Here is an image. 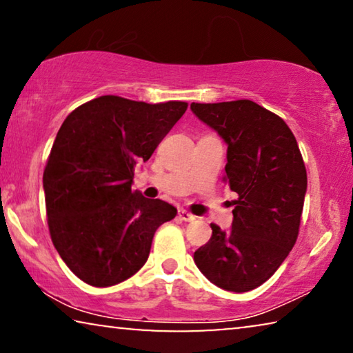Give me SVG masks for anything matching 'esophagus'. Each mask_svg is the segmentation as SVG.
Returning <instances> with one entry per match:
<instances>
[{
    "label": "esophagus",
    "instance_id": "esophagus-1",
    "mask_svg": "<svg viewBox=\"0 0 353 353\" xmlns=\"http://www.w3.org/2000/svg\"><path fill=\"white\" fill-rule=\"evenodd\" d=\"M177 215H179V219L183 220V222H193V220L196 219V217H194V215H192L185 209H179V214Z\"/></svg>",
    "mask_w": 353,
    "mask_h": 353
}]
</instances>
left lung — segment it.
Masks as SVG:
<instances>
[{
    "label": "left lung",
    "mask_w": 353,
    "mask_h": 353,
    "mask_svg": "<svg viewBox=\"0 0 353 353\" xmlns=\"http://www.w3.org/2000/svg\"><path fill=\"white\" fill-rule=\"evenodd\" d=\"M193 114L227 143L225 181L238 193L231 230L194 252L198 270L214 285L244 293L270 279L296 243L307 174L287 123L250 99L201 104Z\"/></svg>",
    "instance_id": "1"
}]
</instances>
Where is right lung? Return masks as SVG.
<instances>
[{"mask_svg":"<svg viewBox=\"0 0 353 353\" xmlns=\"http://www.w3.org/2000/svg\"><path fill=\"white\" fill-rule=\"evenodd\" d=\"M187 103L106 94L65 119L42 176L52 243L88 285L110 287L136 274L152 239L177 209L131 190L134 166L147 161L187 110Z\"/></svg>","mask_w":353,"mask_h":353,"instance_id":"obj_1","label":"right lung"}]
</instances>
